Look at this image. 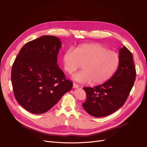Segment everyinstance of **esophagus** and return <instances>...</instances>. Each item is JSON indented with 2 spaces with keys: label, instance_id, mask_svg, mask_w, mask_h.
<instances>
[{
  "label": "esophagus",
  "instance_id": "1",
  "mask_svg": "<svg viewBox=\"0 0 147 147\" xmlns=\"http://www.w3.org/2000/svg\"><path fill=\"white\" fill-rule=\"evenodd\" d=\"M73 88H79V85H78V84H75V83H74L73 84Z\"/></svg>",
  "mask_w": 147,
  "mask_h": 147
}]
</instances>
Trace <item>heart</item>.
<instances>
[{"label":"heart","instance_id":"heart-1","mask_svg":"<svg viewBox=\"0 0 147 147\" xmlns=\"http://www.w3.org/2000/svg\"><path fill=\"white\" fill-rule=\"evenodd\" d=\"M64 69L69 74L83 65L82 71L72 76L73 79L82 84H100L110 79L117 70L120 58L114 51L96 43L84 44L75 49H68L63 56Z\"/></svg>","mask_w":147,"mask_h":147}]
</instances>
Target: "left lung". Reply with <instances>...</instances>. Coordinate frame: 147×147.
<instances>
[{"label":"left lung","mask_w":147,"mask_h":147,"mask_svg":"<svg viewBox=\"0 0 147 147\" xmlns=\"http://www.w3.org/2000/svg\"><path fill=\"white\" fill-rule=\"evenodd\" d=\"M119 55V67L109 80L94 88H84L86 100L82 106L93 117L107 116L122 107L135 83L136 73L130 51L124 46Z\"/></svg>","instance_id":"1"}]
</instances>
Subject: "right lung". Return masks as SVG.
<instances>
[{"instance_id": "add662e5", "label": "right lung", "mask_w": 147, "mask_h": 147, "mask_svg": "<svg viewBox=\"0 0 147 147\" xmlns=\"http://www.w3.org/2000/svg\"><path fill=\"white\" fill-rule=\"evenodd\" d=\"M61 44L59 38L52 35L29 41L20 49L12 65L15 98L31 113L47 112L73 87L57 63Z\"/></svg>"}]
</instances>
